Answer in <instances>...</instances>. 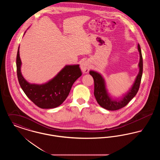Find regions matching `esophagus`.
I'll return each mask as SVG.
<instances>
[{"label": "esophagus", "mask_w": 160, "mask_h": 160, "mask_svg": "<svg viewBox=\"0 0 160 160\" xmlns=\"http://www.w3.org/2000/svg\"><path fill=\"white\" fill-rule=\"evenodd\" d=\"M80 68L84 73L88 72L90 69V65L89 62H88L87 61H84L80 65Z\"/></svg>", "instance_id": "obj_1"}]
</instances>
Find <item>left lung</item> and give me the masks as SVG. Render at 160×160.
<instances>
[{
    "mask_svg": "<svg viewBox=\"0 0 160 160\" xmlns=\"http://www.w3.org/2000/svg\"><path fill=\"white\" fill-rule=\"evenodd\" d=\"M138 50L140 54L138 74L131 89L121 98L114 99L110 96L107 89L105 80L101 74L95 71L91 70L89 71V74L94 80V95L100 106L108 110H117L127 106L129 101L136 96L139 89L143 73V58L139 44H138Z\"/></svg>",
    "mask_w": 160,
    "mask_h": 160,
    "instance_id": "1",
    "label": "left lung"
}]
</instances>
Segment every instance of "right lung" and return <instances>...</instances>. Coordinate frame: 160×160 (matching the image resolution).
I'll return each mask as SVG.
<instances>
[{
	"label": "right lung",
	"mask_w": 160,
	"mask_h": 160,
	"mask_svg": "<svg viewBox=\"0 0 160 160\" xmlns=\"http://www.w3.org/2000/svg\"><path fill=\"white\" fill-rule=\"evenodd\" d=\"M16 65L17 77L22 89L26 96L41 108H53L61 105L68 96L73 83L82 76L79 65H65L53 78L46 83H30L22 74L19 47Z\"/></svg>",
	"instance_id": "right-lung-1"
}]
</instances>
